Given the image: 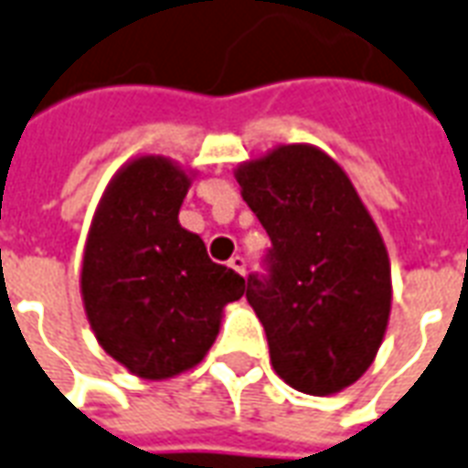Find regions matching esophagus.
Wrapping results in <instances>:
<instances>
[{
  "instance_id": "34e87169",
  "label": "esophagus",
  "mask_w": 468,
  "mask_h": 468,
  "mask_svg": "<svg viewBox=\"0 0 468 468\" xmlns=\"http://www.w3.org/2000/svg\"><path fill=\"white\" fill-rule=\"evenodd\" d=\"M228 265L238 272V275H245V258H240V255H235V258H230L228 261Z\"/></svg>"
}]
</instances>
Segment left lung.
<instances>
[{
    "mask_svg": "<svg viewBox=\"0 0 468 468\" xmlns=\"http://www.w3.org/2000/svg\"><path fill=\"white\" fill-rule=\"evenodd\" d=\"M240 196L268 230V278L245 297L265 327L270 362L292 389L327 397L375 362L392 313V268L375 218L330 154L280 144L235 168Z\"/></svg>",
    "mask_w": 468,
    "mask_h": 468,
    "instance_id": "obj_1",
    "label": "left lung"
}]
</instances>
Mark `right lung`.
<instances>
[{"instance_id":"add662e5","label":"right lung","mask_w":468,"mask_h":468,"mask_svg":"<svg viewBox=\"0 0 468 468\" xmlns=\"http://www.w3.org/2000/svg\"><path fill=\"white\" fill-rule=\"evenodd\" d=\"M196 171L144 154L113 173L93 213L81 300L93 337L131 375L164 382L203 362L245 280L178 223Z\"/></svg>"}]
</instances>
